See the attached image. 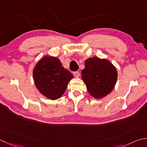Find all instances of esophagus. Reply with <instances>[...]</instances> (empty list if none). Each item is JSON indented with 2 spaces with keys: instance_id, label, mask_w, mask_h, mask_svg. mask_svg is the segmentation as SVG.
<instances>
[{
  "instance_id": "obj_1",
  "label": "esophagus",
  "mask_w": 147,
  "mask_h": 147,
  "mask_svg": "<svg viewBox=\"0 0 147 147\" xmlns=\"http://www.w3.org/2000/svg\"><path fill=\"white\" fill-rule=\"evenodd\" d=\"M74 76H75L76 78H78L79 76H80V73H79L78 71L74 72Z\"/></svg>"
}]
</instances>
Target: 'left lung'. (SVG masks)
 <instances>
[{
	"mask_svg": "<svg viewBox=\"0 0 147 147\" xmlns=\"http://www.w3.org/2000/svg\"><path fill=\"white\" fill-rule=\"evenodd\" d=\"M117 77V69L110 60L97 57L86 60L82 71V78L88 93L97 99L103 98L113 90Z\"/></svg>",
	"mask_w": 147,
	"mask_h": 147,
	"instance_id": "left-lung-1",
	"label": "left lung"
}]
</instances>
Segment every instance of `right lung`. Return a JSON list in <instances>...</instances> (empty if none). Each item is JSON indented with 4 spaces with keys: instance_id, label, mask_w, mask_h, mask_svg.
<instances>
[{
    "instance_id": "add662e5",
    "label": "right lung",
    "mask_w": 147,
    "mask_h": 147,
    "mask_svg": "<svg viewBox=\"0 0 147 147\" xmlns=\"http://www.w3.org/2000/svg\"><path fill=\"white\" fill-rule=\"evenodd\" d=\"M65 69L58 57L45 55L33 69V79L37 90L47 98L59 99L64 94L68 83L73 78Z\"/></svg>"
}]
</instances>
